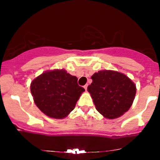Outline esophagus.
I'll return each instance as SVG.
<instances>
[{"label":"esophagus","instance_id":"34e87169","mask_svg":"<svg viewBox=\"0 0 160 160\" xmlns=\"http://www.w3.org/2000/svg\"><path fill=\"white\" fill-rule=\"evenodd\" d=\"M87 86H88V85H85L83 86V88L85 89V90H87Z\"/></svg>","mask_w":160,"mask_h":160}]
</instances>
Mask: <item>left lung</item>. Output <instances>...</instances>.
Instances as JSON below:
<instances>
[{
  "label": "left lung",
  "mask_w": 160,
  "mask_h": 160,
  "mask_svg": "<svg viewBox=\"0 0 160 160\" xmlns=\"http://www.w3.org/2000/svg\"><path fill=\"white\" fill-rule=\"evenodd\" d=\"M87 90L95 108L107 119L118 118L131 108L136 94V86L122 73L103 70L91 77Z\"/></svg>",
  "instance_id": "obj_1"
}]
</instances>
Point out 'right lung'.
I'll return each mask as SVG.
<instances>
[{
    "mask_svg": "<svg viewBox=\"0 0 160 160\" xmlns=\"http://www.w3.org/2000/svg\"><path fill=\"white\" fill-rule=\"evenodd\" d=\"M30 88L37 107L53 119L65 118L85 91L77 77L65 69L45 71L32 80Z\"/></svg>",
    "mask_w": 160,
    "mask_h": 160,
    "instance_id": "1",
    "label": "right lung"
}]
</instances>
